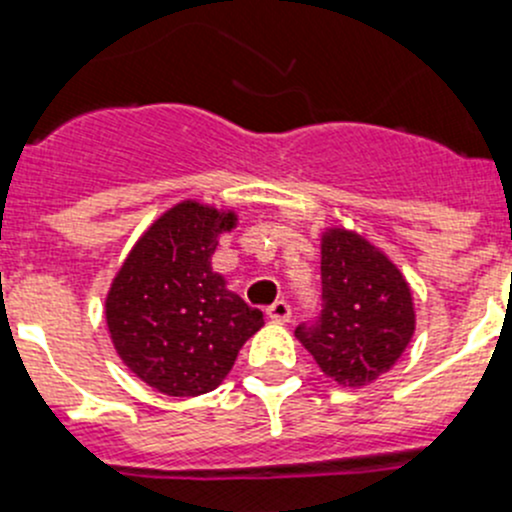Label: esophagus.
I'll list each match as a JSON object with an SVG mask.
<instances>
[{"label": "esophagus", "mask_w": 512, "mask_h": 512, "mask_svg": "<svg viewBox=\"0 0 512 512\" xmlns=\"http://www.w3.org/2000/svg\"><path fill=\"white\" fill-rule=\"evenodd\" d=\"M265 312L272 322H289V317H292V307H289V302H285V299H277V302H272Z\"/></svg>", "instance_id": "34e87169"}]
</instances>
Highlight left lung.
<instances>
[{"mask_svg": "<svg viewBox=\"0 0 512 512\" xmlns=\"http://www.w3.org/2000/svg\"><path fill=\"white\" fill-rule=\"evenodd\" d=\"M416 332L414 294L391 257L344 225L322 232V314L294 337L339 386L361 389L391 369Z\"/></svg>", "mask_w": 512, "mask_h": 512, "instance_id": "8db88e82", "label": "left lung"}]
</instances>
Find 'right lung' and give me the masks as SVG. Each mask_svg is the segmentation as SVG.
<instances>
[{
	"label": "right lung",
	"mask_w": 512,
	"mask_h": 512,
	"mask_svg": "<svg viewBox=\"0 0 512 512\" xmlns=\"http://www.w3.org/2000/svg\"><path fill=\"white\" fill-rule=\"evenodd\" d=\"M235 227V210L180 200L138 237L108 287L103 314L113 349L160 394L218 389L265 324L210 262Z\"/></svg>",
	"instance_id": "obj_1"
}]
</instances>
